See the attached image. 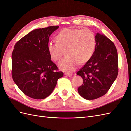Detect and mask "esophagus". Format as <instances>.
<instances>
[{"mask_svg": "<svg viewBox=\"0 0 131 131\" xmlns=\"http://www.w3.org/2000/svg\"><path fill=\"white\" fill-rule=\"evenodd\" d=\"M65 75H67V76H68V77H72V75H73V74H72V73H65Z\"/></svg>", "mask_w": 131, "mask_h": 131, "instance_id": "obj_1", "label": "esophagus"}]
</instances>
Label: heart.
I'll return each instance as SVG.
<instances>
[{"instance_id": "heart-1", "label": "heart", "mask_w": 131, "mask_h": 131, "mask_svg": "<svg viewBox=\"0 0 131 131\" xmlns=\"http://www.w3.org/2000/svg\"><path fill=\"white\" fill-rule=\"evenodd\" d=\"M56 39L57 42L47 43V52L51 59L57 61L62 56V48L66 47L67 55L59 62L58 67L67 72L74 71L79 63L88 62L96 49V35L88 29H63L58 33Z\"/></svg>"}]
</instances>
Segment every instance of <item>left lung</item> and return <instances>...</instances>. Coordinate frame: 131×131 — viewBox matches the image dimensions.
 I'll return each mask as SVG.
<instances>
[{
    "mask_svg": "<svg viewBox=\"0 0 131 131\" xmlns=\"http://www.w3.org/2000/svg\"><path fill=\"white\" fill-rule=\"evenodd\" d=\"M96 38L92 56L77 73L83 79L78 93L88 100L105 94L118 75L117 51L114 43L103 34L98 33Z\"/></svg>",
    "mask_w": 131,
    "mask_h": 131,
    "instance_id": "left-lung-1",
    "label": "left lung"
}]
</instances>
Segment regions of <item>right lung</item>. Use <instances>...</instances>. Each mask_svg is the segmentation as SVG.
<instances>
[{"label":"right lung","instance_id":"obj_1","mask_svg":"<svg viewBox=\"0 0 131 131\" xmlns=\"http://www.w3.org/2000/svg\"><path fill=\"white\" fill-rule=\"evenodd\" d=\"M59 26L35 29L14 46L12 53V77L26 96L37 100L48 97L63 73L58 72L47 50L49 37Z\"/></svg>","mask_w":131,"mask_h":131}]
</instances>
